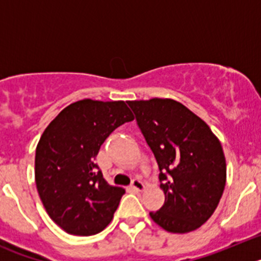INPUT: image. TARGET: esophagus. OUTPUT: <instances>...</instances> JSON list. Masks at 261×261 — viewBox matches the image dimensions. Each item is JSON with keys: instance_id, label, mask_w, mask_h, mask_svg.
<instances>
[{"instance_id": "esophagus-1", "label": "esophagus", "mask_w": 261, "mask_h": 261, "mask_svg": "<svg viewBox=\"0 0 261 261\" xmlns=\"http://www.w3.org/2000/svg\"><path fill=\"white\" fill-rule=\"evenodd\" d=\"M130 188L135 191H142L145 188V186L140 179H133L132 184H130Z\"/></svg>"}]
</instances>
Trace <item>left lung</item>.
I'll return each mask as SVG.
<instances>
[{
  "mask_svg": "<svg viewBox=\"0 0 261 261\" xmlns=\"http://www.w3.org/2000/svg\"><path fill=\"white\" fill-rule=\"evenodd\" d=\"M126 103L155 156L165 192V204L150 217L170 232L199 229L216 211L225 190L221 142L205 121L176 100Z\"/></svg>",
  "mask_w": 261,
  "mask_h": 261,
  "instance_id": "1",
  "label": "left lung"
}]
</instances>
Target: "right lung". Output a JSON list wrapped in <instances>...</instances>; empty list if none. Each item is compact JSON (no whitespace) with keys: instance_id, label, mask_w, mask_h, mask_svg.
<instances>
[{"instance_id":"add662e5","label":"right lung","mask_w":261,"mask_h":261,"mask_svg":"<svg viewBox=\"0 0 261 261\" xmlns=\"http://www.w3.org/2000/svg\"><path fill=\"white\" fill-rule=\"evenodd\" d=\"M133 115L123 100H78L60 112L40 137L35 180L45 211L64 231L98 234L125 193L110 186L95 163L106 138Z\"/></svg>"}]
</instances>
